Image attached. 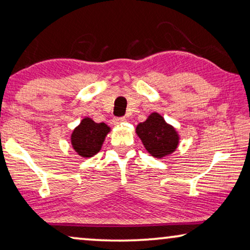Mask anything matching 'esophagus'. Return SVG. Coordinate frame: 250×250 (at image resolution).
Instances as JSON below:
<instances>
[{"label":"esophagus","mask_w":250,"mask_h":250,"mask_svg":"<svg viewBox=\"0 0 250 250\" xmlns=\"http://www.w3.org/2000/svg\"><path fill=\"white\" fill-rule=\"evenodd\" d=\"M125 117H115V118H113V124L114 125L122 124V122H125Z\"/></svg>","instance_id":"34e87169"}]
</instances>
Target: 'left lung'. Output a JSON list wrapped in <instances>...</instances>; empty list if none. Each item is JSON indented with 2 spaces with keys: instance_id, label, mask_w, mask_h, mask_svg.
Masks as SVG:
<instances>
[{
  "instance_id": "8db88e82",
  "label": "left lung",
  "mask_w": 250,
  "mask_h": 250,
  "mask_svg": "<svg viewBox=\"0 0 250 250\" xmlns=\"http://www.w3.org/2000/svg\"><path fill=\"white\" fill-rule=\"evenodd\" d=\"M136 132L149 154L156 158L172 154L178 145V136L175 129L167 125L158 113H152L146 121L140 122Z\"/></svg>"
}]
</instances>
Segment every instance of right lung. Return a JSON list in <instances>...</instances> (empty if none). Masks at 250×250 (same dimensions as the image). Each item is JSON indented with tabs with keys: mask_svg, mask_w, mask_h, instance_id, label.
<instances>
[{
	"mask_svg": "<svg viewBox=\"0 0 250 250\" xmlns=\"http://www.w3.org/2000/svg\"><path fill=\"white\" fill-rule=\"evenodd\" d=\"M109 131L110 128L103 122L96 124L92 119L85 118L72 133L73 148L82 157H92L100 151Z\"/></svg>",
	"mask_w": 250,
	"mask_h": 250,
	"instance_id": "add662e5",
	"label": "right lung"
}]
</instances>
